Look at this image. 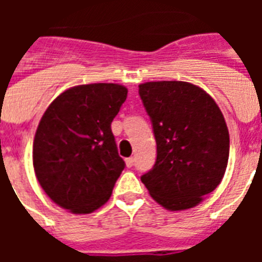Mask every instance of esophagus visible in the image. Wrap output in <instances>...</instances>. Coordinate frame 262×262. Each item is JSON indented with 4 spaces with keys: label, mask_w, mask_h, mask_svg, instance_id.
<instances>
[{
    "label": "esophagus",
    "mask_w": 262,
    "mask_h": 262,
    "mask_svg": "<svg viewBox=\"0 0 262 262\" xmlns=\"http://www.w3.org/2000/svg\"><path fill=\"white\" fill-rule=\"evenodd\" d=\"M133 164H135V158H127L126 159V166L129 168L132 167V166H133Z\"/></svg>",
    "instance_id": "34e87169"
}]
</instances>
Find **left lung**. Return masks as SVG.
Instances as JSON below:
<instances>
[{
    "label": "left lung",
    "mask_w": 262,
    "mask_h": 262,
    "mask_svg": "<svg viewBox=\"0 0 262 262\" xmlns=\"http://www.w3.org/2000/svg\"><path fill=\"white\" fill-rule=\"evenodd\" d=\"M152 122L156 162L141 182L170 211L199 205L217 187L228 163L230 135L216 102L186 81L139 85Z\"/></svg>",
    "instance_id": "1"
}]
</instances>
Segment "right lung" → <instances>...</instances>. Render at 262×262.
I'll return each instance as SVG.
<instances>
[{"mask_svg":"<svg viewBox=\"0 0 262 262\" xmlns=\"http://www.w3.org/2000/svg\"><path fill=\"white\" fill-rule=\"evenodd\" d=\"M126 96L119 84L72 87L51 102L39 122L35 175L45 193L72 213H91L106 204L125 168L111 122Z\"/></svg>","mask_w":262,"mask_h":262,"instance_id":"add662e5","label":"right lung"}]
</instances>
